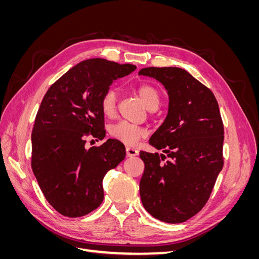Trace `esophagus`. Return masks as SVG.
<instances>
[{
    "instance_id": "1",
    "label": "esophagus",
    "mask_w": 259,
    "mask_h": 259,
    "mask_svg": "<svg viewBox=\"0 0 259 259\" xmlns=\"http://www.w3.org/2000/svg\"><path fill=\"white\" fill-rule=\"evenodd\" d=\"M126 154L127 156H136L138 154V150L133 147H126Z\"/></svg>"
}]
</instances>
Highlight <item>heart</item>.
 <instances>
[{"mask_svg": "<svg viewBox=\"0 0 259 259\" xmlns=\"http://www.w3.org/2000/svg\"><path fill=\"white\" fill-rule=\"evenodd\" d=\"M138 95L144 101V104L147 108L158 107L160 103V94L154 86L148 83H142L137 88ZM100 111L104 116L108 119H112L116 114V92L114 90H108L99 101ZM109 134L110 136L119 142L133 146L138 143L140 138H143L146 134V132L143 127L137 126L135 124L128 122H117L111 125L109 128Z\"/></svg>", "mask_w": 259, "mask_h": 259, "instance_id": "b5f03b06", "label": "heart"}]
</instances>
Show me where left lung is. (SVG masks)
<instances>
[{
    "label": "left lung",
    "mask_w": 259,
    "mask_h": 259,
    "mask_svg": "<svg viewBox=\"0 0 259 259\" xmlns=\"http://www.w3.org/2000/svg\"><path fill=\"white\" fill-rule=\"evenodd\" d=\"M139 75L166 89L168 112L149 144L164 154L140 151L145 170L140 199L149 214L168 224L184 223L206 204L224 165V124L209 89L176 67L144 68Z\"/></svg>",
    "instance_id": "obj_1"
}]
</instances>
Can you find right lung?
Returning <instances> with one entry per match:
<instances>
[{
	"instance_id": "add662e5",
	"label": "right lung",
	"mask_w": 259,
	"mask_h": 259,
	"mask_svg": "<svg viewBox=\"0 0 259 259\" xmlns=\"http://www.w3.org/2000/svg\"><path fill=\"white\" fill-rule=\"evenodd\" d=\"M135 69L103 58L83 60L43 97L31 135V167L45 199L59 214L81 217L103 202L104 177L126 152L115 139L85 149L86 138H105L100 98L113 81Z\"/></svg>"
}]
</instances>
